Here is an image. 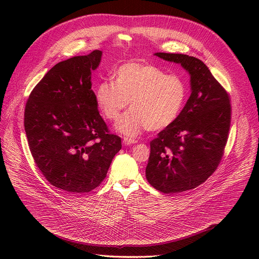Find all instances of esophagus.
I'll use <instances>...</instances> for the list:
<instances>
[{
  "label": "esophagus",
  "instance_id": "1",
  "mask_svg": "<svg viewBox=\"0 0 259 259\" xmlns=\"http://www.w3.org/2000/svg\"><path fill=\"white\" fill-rule=\"evenodd\" d=\"M138 141L135 139H131V138H124V140H122V143L125 144V146H128V145H131V144H135Z\"/></svg>",
  "mask_w": 259,
  "mask_h": 259
}]
</instances>
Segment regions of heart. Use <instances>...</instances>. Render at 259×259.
Wrapping results in <instances>:
<instances>
[{"label":"heart","mask_w":259,"mask_h":259,"mask_svg":"<svg viewBox=\"0 0 259 259\" xmlns=\"http://www.w3.org/2000/svg\"><path fill=\"white\" fill-rule=\"evenodd\" d=\"M95 102L103 115L116 121L122 110L131 109L116 125L122 133L134 137L143 129H165L178 119L188 98V86L179 75L146 62L119 65L113 81L103 80L94 90Z\"/></svg>","instance_id":"1"}]
</instances>
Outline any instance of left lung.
Wrapping results in <instances>:
<instances>
[{
    "instance_id": "left-lung-1",
    "label": "left lung",
    "mask_w": 259,
    "mask_h": 259,
    "mask_svg": "<svg viewBox=\"0 0 259 259\" xmlns=\"http://www.w3.org/2000/svg\"><path fill=\"white\" fill-rule=\"evenodd\" d=\"M181 64L191 75V95L173 124L150 142L146 178L167 194L191 190L206 182L221 164L231 126L230 94L206 64L180 53H155Z\"/></svg>"
}]
</instances>
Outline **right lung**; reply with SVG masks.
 Instances as JSON below:
<instances>
[{"label":"right lung","mask_w":259,"mask_h":259,"mask_svg":"<svg viewBox=\"0 0 259 259\" xmlns=\"http://www.w3.org/2000/svg\"><path fill=\"white\" fill-rule=\"evenodd\" d=\"M94 50L54 65L27 100L24 127L31 155L44 178L67 192L87 193L105 180L120 138L109 131L91 90Z\"/></svg>","instance_id":"add662e5"}]
</instances>
